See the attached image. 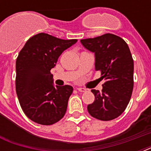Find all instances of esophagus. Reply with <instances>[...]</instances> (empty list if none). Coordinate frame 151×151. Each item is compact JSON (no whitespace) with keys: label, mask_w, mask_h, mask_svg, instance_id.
Segmentation results:
<instances>
[{"label":"esophagus","mask_w":151,"mask_h":151,"mask_svg":"<svg viewBox=\"0 0 151 151\" xmlns=\"http://www.w3.org/2000/svg\"><path fill=\"white\" fill-rule=\"evenodd\" d=\"M77 89H78V92H85L87 91V89L85 88H78Z\"/></svg>","instance_id":"1"}]
</instances>
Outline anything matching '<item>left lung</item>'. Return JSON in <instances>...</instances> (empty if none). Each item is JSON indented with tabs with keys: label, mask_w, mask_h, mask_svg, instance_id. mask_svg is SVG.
Returning <instances> with one entry per match:
<instances>
[{
	"label": "left lung",
	"mask_w": 151,
	"mask_h": 151,
	"mask_svg": "<svg viewBox=\"0 0 151 151\" xmlns=\"http://www.w3.org/2000/svg\"><path fill=\"white\" fill-rule=\"evenodd\" d=\"M87 50L95 54V70L104 79L102 92L92 89L95 101L88 105L92 117L110 121L124 112L133 89L134 63L126 42L114 34L81 40Z\"/></svg>",
	"instance_id": "left-lung-1"
}]
</instances>
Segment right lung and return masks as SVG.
Returning a JSON list of instances; mask_svg holds the SVG:
<instances>
[{
	"label": "right lung",
	"mask_w": 151,
	"mask_h": 151,
	"mask_svg": "<svg viewBox=\"0 0 151 151\" xmlns=\"http://www.w3.org/2000/svg\"><path fill=\"white\" fill-rule=\"evenodd\" d=\"M77 41L40 33L20 51L15 63V90L23 112L33 122L50 125L66 114L73 87L55 86L50 70L63 51Z\"/></svg>",
	"instance_id": "right-lung-1"
}]
</instances>
